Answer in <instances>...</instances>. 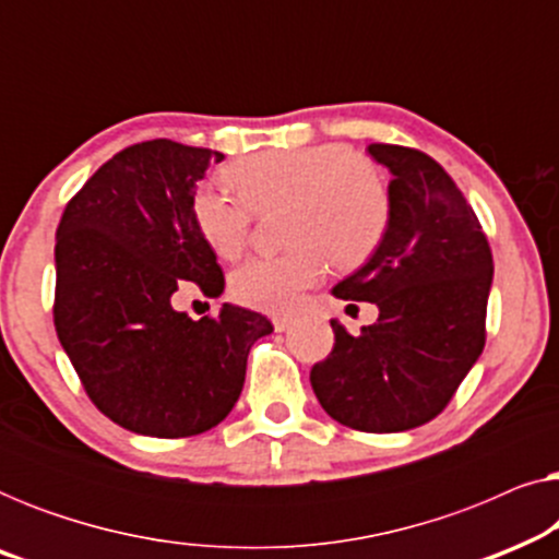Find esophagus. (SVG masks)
<instances>
[{"mask_svg": "<svg viewBox=\"0 0 559 559\" xmlns=\"http://www.w3.org/2000/svg\"><path fill=\"white\" fill-rule=\"evenodd\" d=\"M293 323H295L293 318H274V331L285 333V331H289V328H293Z\"/></svg>", "mask_w": 559, "mask_h": 559, "instance_id": "34e87169", "label": "esophagus"}]
</instances>
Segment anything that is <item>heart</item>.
<instances>
[{
    "label": "heart",
    "mask_w": 559,
    "mask_h": 559,
    "mask_svg": "<svg viewBox=\"0 0 559 559\" xmlns=\"http://www.w3.org/2000/svg\"><path fill=\"white\" fill-rule=\"evenodd\" d=\"M231 195L216 186L195 190L190 213L203 241L224 259L247 247L254 213L287 205L285 254L249 259L231 277L234 297L254 310L293 312L325 274V254L341 270L364 264L384 239L392 201L379 170L348 144L264 150L226 167Z\"/></svg>",
    "instance_id": "b5f03b06"
}]
</instances>
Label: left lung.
<instances>
[{
	"mask_svg": "<svg viewBox=\"0 0 559 559\" xmlns=\"http://www.w3.org/2000/svg\"><path fill=\"white\" fill-rule=\"evenodd\" d=\"M389 167L392 216L379 249L333 287L373 302L379 318L350 335L331 320L333 350L310 384L335 423L404 432L438 417L486 343L493 259L476 213L425 152L369 144Z\"/></svg>",
	"mask_w": 559,
	"mask_h": 559,
	"instance_id": "8db88e82",
	"label": "left lung"
}]
</instances>
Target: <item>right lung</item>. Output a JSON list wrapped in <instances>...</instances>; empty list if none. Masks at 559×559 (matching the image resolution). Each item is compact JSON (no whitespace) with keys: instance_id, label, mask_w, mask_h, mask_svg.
<instances>
[{"instance_id":"obj_1","label":"right lung","mask_w":559,"mask_h":559,"mask_svg":"<svg viewBox=\"0 0 559 559\" xmlns=\"http://www.w3.org/2000/svg\"><path fill=\"white\" fill-rule=\"evenodd\" d=\"M221 152L152 140L121 150L66 205L56 231V333L91 402L150 438L216 427L239 400L247 356L274 328L224 302L193 320L173 295L224 293L193 224L198 182Z\"/></svg>"}]
</instances>
